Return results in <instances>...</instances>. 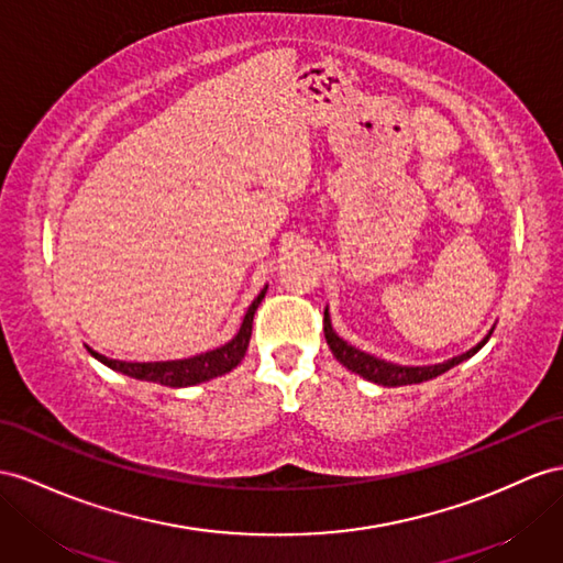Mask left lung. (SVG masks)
<instances>
[{"label": "left lung", "mask_w": 563, "mask_h": 563, "mask_svg": "<svg viewBox=\"0 0 563 563\" xmlns=\"http://www.w3.org/2000/svg\"><path fill=\"white\" fill-rule=\"evenodd\" d=\"M323 333H325V342L330 352L335 354L338 362L342 366H347L350 371L358 373V376L371 380V383H378V385H385V387H399V385H413V383H423V380H430V378H438L440 373L450 371L452 366L466 362L468 356H473L475 352H478L483 344L489 340L487 333L478 344H475L473 350H468L466 354H459L454 358H446L444 364H435V366H399V364H390L385 362V358H376L373 354H366L362 350L352 347V344L344 342L333 325H330V316H328V309L323 311Z\"/></svg>", "instance_id": "1"}]
</instances>
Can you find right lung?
I'll use <instances>...</instances> for the list:
<instances>
[{"label": "right lung", "instance_id": "right-lung-1", "mask_svg": "<svg viewBox=\"0 0 563 563\" xmlns=\"http://www.w3.org/2000/svg\"><path fill=\"white\" fill-rule=\"evenodd\" d=\"M264 295H266V287L252 301L247 313H244V321L238 330V335L230 342H225L219 350H211V352L197 354L190 358H176V362H147V364L119 362V358H109V356H102L92 350H90V354L97 358V362H102L104 366L123 373V376L137 378V380H150V383L168 385V387H187V385L211 380L216 376H223V373H228V371H233L242 362L244 352H247V347H250L254 311L258 305H262Z\"/></svg>", "mask_w": 563, "mask_h": 563}]
</instances>
